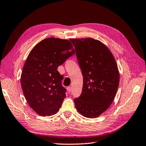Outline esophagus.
Returning <instances> with one entry per match:
<instances>
[{"label": "esophagus", "instance_id": "34e87169", "mask_svg": "<svg viewBox=\"0 0 146 146\" xmlns=\"http://www.w3.org/2000/svg\"><path fill=\"white\" fill-rule=\"evenodd\" d=\"M67 92H69V93H70V92H71V87H67Z\"/></svg>", "mask_w": 146, "mask_h": 146}]
</instances>
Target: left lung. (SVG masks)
Instances as JSON below:
<instances>
[{
    "instance_id": "1",
    "label": "left lung",
    "mask_w": 146,
    "mask_h": 146,
    "mask_svg": "<svg viewBox=\"0 0 146 146\" xmlns=\"http://www.w3.org/2000/svg\"><path fill=\"white\" fill-rule=\"evenodd\" d=\"M83 76L76 108L86 118H97L111 104L118 90L119 74L115 59L106 46L92 38L72 39Z\"/></svg>"
}]
</instances>
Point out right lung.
<instances>
[{
	"label": "right lung",
	"mask_w": 146,
	"mask_h": 146,
	"mask_svg": "<svg viewBox=\"0 0 146 146\" xmlns=\"http://www.w3.org/2000/svg\"><path fill=\"white\" fill-rule=\"evenodd\" d=\"M72 40L50 38L32 49L23 68L21 86L28 105L38 115H55L66 97L59 66L75 54Z\"/></svg>",
	"instance_id": "1"
}]
</instances>
